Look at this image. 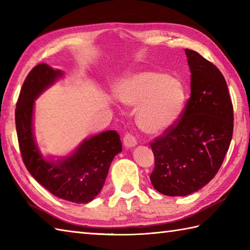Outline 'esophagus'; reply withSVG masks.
<instances>
[{
  "mask_svg": "<svg viewBox=\"0 0 250 250\" xmlns=\"http://www.w3.org/2000/svg\"><path fill=\"white\" fill-rule=\"evenodd\" d=\"M124 145L126 147V148H131V147H135L137 145V142H136V139L135 137L132 135V134H129L126 133L124 137Z\"/></svg>",
  "mask_w": 250,
  "mask_h": 250,
  "instance_id": "esophagus-1",
  "label": "esophagus"
}]
</instances>
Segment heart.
Segmentation results:
<instances>
[{"mask_svg":"<svg viewBox=\"0 0 250 250\" xmlns=\"http://www.w3.org/2000/svg\"><path fill=\"white\" fill-rule=\"evenodd\" d=\"M117 100L135 109L139 128L147 134H161L180 119L186 89L179 78L153 70L130 72L115 84Z\"/></svg>","mask_w":250,"mask_h":250,"instance_id":"heart-1","label":"heart"}]
</instances>
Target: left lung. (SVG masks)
Wrapping results in <instances>:
<instances>
[{
    "mask_svg": "<svg viewBox=\"0 0 250 250\" xmlns=\"http://www.w3.org/2000/svg\"><path fill=\"white\" fill-rule=\"evenodd\" d=\"M191 97L183 118L151 143V184L168 196L189 195L219 171L233 134V106L226 79L213 63L185 49Z\"/></svg>",
    "mask_w": 250,
    "mask_h": 250,
    "instance_id": "left-lung-1",
    "label": "left lung"
}]
</instances>
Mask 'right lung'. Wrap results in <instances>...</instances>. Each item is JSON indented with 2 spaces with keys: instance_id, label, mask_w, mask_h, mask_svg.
Returning <instances> with one entry per match:
<instances>
[{
  "instance_id": "add662e5",
  "label": "right lung",
  "mask_w": 250,
  "mask_h": 250,
  "mask_svg": "<svg viewBox=\"0 0 250 250\" xmlns=\"http://www.w3.org/2000/svg\"><path fill=\"white\" fill-rule=\"evenodd\" d=\"M63 76L61 70L45 63L29 73L16 105V129L23 163L36 182L58 198L84 204L101 192L122 146L119 134L109 130L83 140L72 153L57 160L43 156L34 136L35 100Z\"/></svg>"
}]
</instances>
